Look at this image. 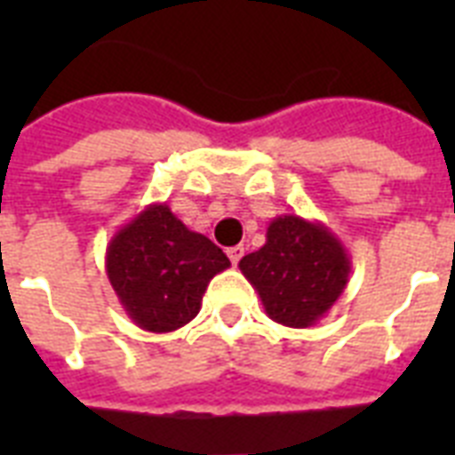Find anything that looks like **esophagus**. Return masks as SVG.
Wrapping results in <instances>:
<instances>
[{
	"label": "esophagus",
	"instance_id": "obj_1",
	"mask_svg": "<svg viewBox=\"0 0 455 455\" xmlns=\"http://www.w3.org/2000/svg\"><path fill=\"white\" fill-rule=\"evenodd\" d=\"M243 252H245V250H243V245H234V248H228L227 250V255H228V259H231V264H238L241 262V257H243Z\"/></svg>",
	"mask_w": 455,
	"mask_h": 455
}]
</instances>
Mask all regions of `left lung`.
Listing matches in <instances>:
<instances>
[{"instance_id": "8db88e82", "label": "left lung", "mask_w": 455, "mask_h": 455, "mask_svg": "<svg viewBox=\"0 0 455 455\" xmlns=\"http://www.w3.org/2000/svg\"><path fill=\"white\" fill-rule=\"evenodd\" d=\"M264 311L288 328H309L345 292L352 259L321 221L281 214L267 227V243L238 262Z\"/></svg>"}]
</instances>
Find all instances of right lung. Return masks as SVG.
Here are the masks:
<instances>
[{
  "instance_id": "add662e5",
  "label": "right lung",
  "mask_w": 455,
  "mask_h": 455,
  "mask_svg": "<svg viewBox=\"0 0 455 455\" xmlns=\"http://www.w3.org/2000/svg\"><path fill=\"white\" fill-rule=\"evenodd\" d=\"M228 267L221 248L186 227L167 203L146 205L106 248V274L124 314L148 332L193 321L210 281Z\"/></svg>"
}]
</instances>
